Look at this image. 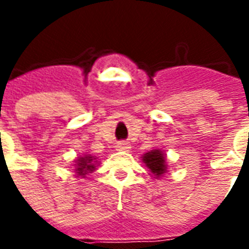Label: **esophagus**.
Here are the masks:
<instances>
[{
  "instance_id": "34e87169",
  "label": "esophagus",
  "mask_w": 249,
  "mask_h": 249,
  "mask_svg": "<svg viewBox=\"0 0 249 249\" xmlns=\"http://www.w3.org/2000/svg\"><path fill=\"white\" fill-rule=\"evenodd\" d=\"M129 148H130V144L128 142H120V143H117V150H120V151H129Z\"/></svg>"
}]
</instances>
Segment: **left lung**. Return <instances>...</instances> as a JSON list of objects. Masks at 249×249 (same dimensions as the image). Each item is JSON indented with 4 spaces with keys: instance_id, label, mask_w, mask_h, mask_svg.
I'll return each instance as SVG.
<instances>
[{
    "instance_id": "obj_1",
    "label": "left lung",
    "mask_w": 249,
    "mask_h": 249,
    "mask_svg": "<svg viewBox=\"0 0 249 249\" xmlns=\"http://www.w3.org/2000/svg\"><path fill=\"white\" fill-rule=\"evenodd\" d=\"M142 160H143L148 169L151 170V173L155 174L156 177H159L163 173H165V156H164V154L160 150H154V151L144 154Z\"/></svg>"
}]
</instances>
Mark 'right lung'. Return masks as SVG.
I'll return each instance as SVG.
<instances>
[{"mask_svg":"<svg viewBox=\"0 0 249 249\" xmlns=\"http://www.w3.org/2000/svg\"><path fill=\"white\" fill-rule=\"evenodd\" d=\"M93 156H84V158H80L77 160V172L79 176H85L86 173H91L94 169H95V165H94Z\"/></svg>","mask_w":249,"mask_h":249,"instance_id":"obj_1","label":"right lung"}]
</instances>
